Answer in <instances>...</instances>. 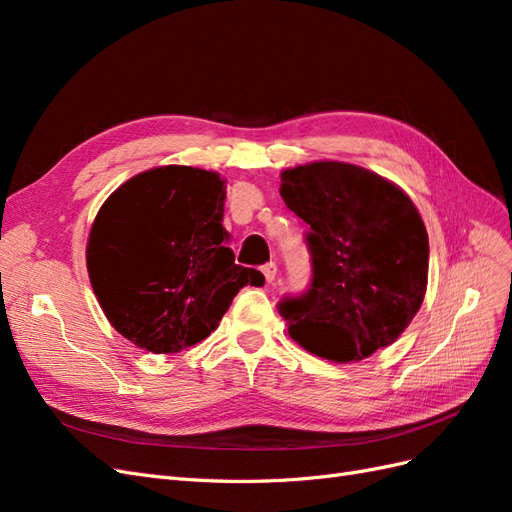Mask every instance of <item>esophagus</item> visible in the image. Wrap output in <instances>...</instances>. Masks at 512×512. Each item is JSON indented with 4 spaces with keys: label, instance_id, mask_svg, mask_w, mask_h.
Instances as JSON below:
<instances>
[{
    "label": "esophagus",
    "instance_id": "1",
    "mask_svg": "<svg viewBox=\"0 0 512 512\" xmlns=\"http://www.w3.org/2000/svg\"><path fill=\"white\" fill-rule=\"evenodd\" d=\"M262 273H265V280L271 284L277 275V265L275 262H267V265H262Z\"/></svg>",
    "mask_w": 512,
    "mask_h": 512
}]
</instances>
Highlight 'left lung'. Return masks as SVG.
<instances>
[{
  "instance_id": "left-lung-1",
  "label": "left lung",
  "mask_w": 512,
  "mask_h": 512,
  "mask_svg": "<svg viewBox=\"0 0 512 512\" xmlns=\"http://www.w3.org/2000/svg\"><path fill=\"white\" fill-rule=\"evenodd\" d=\"M280 194L309 226L312 282L277 309L307 352L335 363L391 346L421 309L429 239L397 185L346 162L282 173Z\"/></svg>"
}]
</instances>
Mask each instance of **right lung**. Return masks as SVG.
<instances>
[{
  "mask_svg": "<svg viewBox=\"0 0 512 512\" xmlns=\"http://www.w3.org/2000/svg\"><path fill=\"white\" fill-rule=\"evenodd\" d=\"M224 181L192 166L132 177L100 207L87 271L108 322L138 348L179 352L203 342L243 286L265 275L224 245Z\"/></svg>",
  "mask_w": 512,
  "mask_h": 512,
  "instance_id": "right-lung-1",
  "label": "right lung"
}]
</instances>
